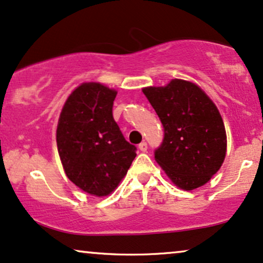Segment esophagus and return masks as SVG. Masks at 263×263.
<instances>
[{
	"label": "esophagus",
	"mask_w": 263,
	"mask_h": 263,
	"mask_svg": "<svg viewBox=\"0 0 263 263\" xmlns=\"http://www.w3.org/2000/svg\"><path fill=\"white\" fill-rule=\"evenodd\" d=\"M138 149H139V150H141V152H142V153H145V152H146V149H148V144H146V143H145V142H142V143H141V144H139V145H138Z\"/></svg>",
	"instance_id": "esophagus-1"
}]
</instances>
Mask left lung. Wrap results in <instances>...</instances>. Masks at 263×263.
I'll list each match as a JSON object with an SVG mask.
<instances>
[{"label":"left lung","instance_id":"1","mask_svg":"<svg viewBox=\"0 0 263 263\" xmlns=\"http://www.w3.org/2000/svg\"><path fill=\"white\" fill-rule=\"evenodd\" d=\"M142 91L164 128L156 162L177 187L191 191L207 184L222 166L227 150L218 107L197 84L184 79Z\"/></svg>","mask_w":263,"mask_h":263}]
</instances>
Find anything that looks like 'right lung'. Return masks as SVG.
I'll use <instances>...</instances> for the list:
<instances>
[{"label": "right lung", "mask_w": 263, "mask_h": 263, "mask_svg": "<svg viewBox=\"0 0 263 263\" xmlns=\"http://www.w3.org/2000/svg\"><path fill=\"white\" fill-rule=\"evenodd\" d=\"M118 91L82 83L62 107L56 144L66 176L86 194L104 197L119 186L136 157L113 119Z\"/></svg>", "instance_id": "right-lung-1"}]
</instances>
